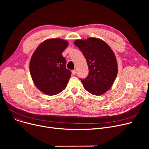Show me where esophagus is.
Masks as SVG:
<instances>
[{
	"label": "esophagus",
	"instance_id": "obj_1",
	"mask_svg": "<svg viewBox=\"0 0 149 149\" xmlns=\"http://www.w3.org/2000/svg\"><path fill=\"white\" fill-rule=\"evenodd\" d=\"M72 74H73V75H75V74H76V73H77V70H76V69H74V70H72Z\"/></svg>",
	"mask_w": 149,
	"mask_h": 149
}]
</instances>
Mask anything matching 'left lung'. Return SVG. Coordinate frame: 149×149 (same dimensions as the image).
I'll use <instances>...</instances> for the list:
<instances>
[{
  "label": "left lung",
  "mask_w": 149,
  "mask_h": 149,
  "mask_svg": "<svg viewBox=\"0 0 149 149\" xmlns=\"http://www.w3.org/2000/svg\"><path fill=\"white\" fill-rule=\"evenodd\" d=\"M74 45L86 60L89 74L80 79L83 87L94 95H101L111 88L118 72L115 54L109 46L101 39L91 37L77 40Z\"/></svg>",
  "instance_id": "left-lung-1"
}]
</instances>
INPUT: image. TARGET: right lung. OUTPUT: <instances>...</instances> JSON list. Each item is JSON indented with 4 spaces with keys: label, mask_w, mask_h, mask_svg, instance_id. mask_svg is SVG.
I'll return each instance as SVG.
<instances>
[{
    "label": "right lung",
    "mask_w": 149,
    "mask_h": 149,
    "mask_svg": "<svg viewBox=\"0 0 149 149\" xmlns=\"http://www.w3.org/2000/svg\"><path fill=\"white\" fill-rule=\"evenodd\" d=\"M68 46V42L63 39H48L37 47L31 58V76L36 86L46 95H54L63 91L71 75L62 56Z\"/></svg>",
    "instance_id": "obj_1"
}]
</instances>
